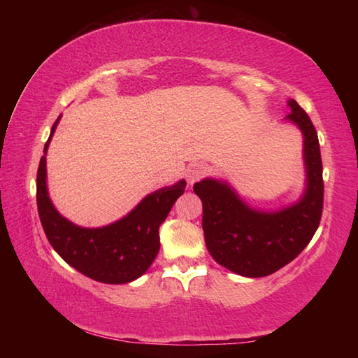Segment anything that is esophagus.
<instances>
[{"instance_id": "esophagus-1", "label": "esophagus", "mask_w": 358, "mask_h": 358, "mask_svg": "<svg viewBox=\"0 0 358 358\" xmlns=\"http://www.w3.org/2000/svg\"><path fill=\"white\" fill-rule=\"evenodd\" d=\"M207 172H208L207 164H203V162H196V164H191L189 167H187L186 178H187V181H189V185H192V183H196L197 180L205 177Z\"/></svg>"}]
</instances>
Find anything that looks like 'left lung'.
<instances>
[{
  "label": "left lung",
  "mask_w": 358,
  "mask_h": 358,
  "mask_svg": "<svg viewBox=\"0 0 358 358\" xmlns=\"http://www.w3.org/2000/svg\"><path fill=\"white\" fill-rule=\"evenodd\" d=\"M287 123L303 136L305 187L295 202L276 210L248 203L222 178L207 177L194 185L201 197L205 245L217 264L246 278H262L282 268L310 243L324 205L322 159L310 117L294 99L287 101Z\"/></svg>",
  "instance_id": "left-lung-1"
}]
</instances>
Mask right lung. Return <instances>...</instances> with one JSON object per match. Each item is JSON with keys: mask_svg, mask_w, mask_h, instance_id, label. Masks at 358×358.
Wrapping results in <instances>:
<instances>
[{"mask_svg": "<svg viewBox=\"0 0 358 358\" xmlns=\"http://www.w3.org/2000/svg\"><path fill=\"white\" fill-rule=\"evenodd\" d=\"M62 120L53 123L38 169V211L48 241L59 257L82 275L106 284H126L141 278L159 252V227L186 181L159 187L145 196L128 215L107 226L82 227L53 205L47 187V150Z\"/></svg>", "mask_w": 358, "mask_h": 358, "instance_id": "add662e5", "label": "right lung"}]
</instances>
